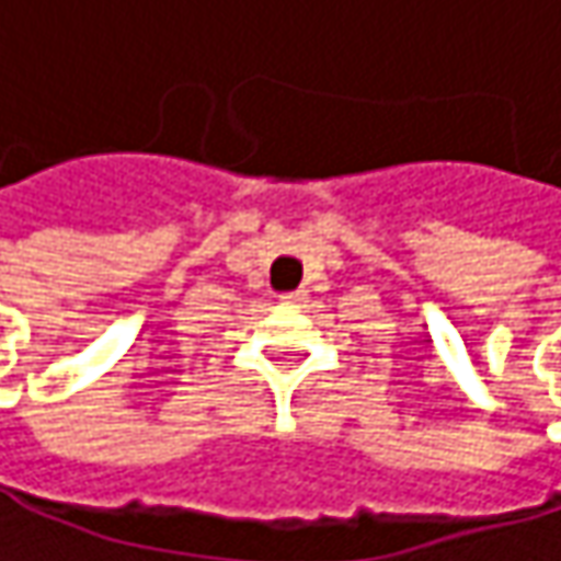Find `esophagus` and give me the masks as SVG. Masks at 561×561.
<instances>
[{
	"label": "esophagus",
	"instance_id": "34e87169",
	"mask_svg": "<svg viewBox=\"0 0 561 561\" xmlns=\"http://www.w3.org/2000/svg\"><path fill=\"white\" fill-rule=\"evenodd\" d=\"M284 302H290V306H300L302 300H306V290H290V294H284L280 297Z\"/></svg>",
	"mask_w": 561,
	"mask_h": 561
}]
</instances>
